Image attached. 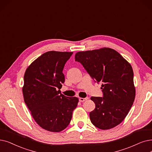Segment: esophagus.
<instances>
[{
    "label": "esophagus",
    "mask_w": 152,
    "mask_h": 152,
    "mask_svg": "<svg viewBox=\"0 0 152 152\" xmlns=\"http://www.w3.org/2000/svg\"><path fill=\"white\" fill-rule=\"evenodd\" d=\"M88 99V98H82V97H80V99H79V101H80V102H84L85 101H86Z\"/></svg>",
    "instance_id": "1"
}]
</instances>
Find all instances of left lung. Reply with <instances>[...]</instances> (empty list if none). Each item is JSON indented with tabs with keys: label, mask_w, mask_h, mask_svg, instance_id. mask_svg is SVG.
<instances>
[{
	"label": "left lung",
	"mask_w": 152,
	"mask_h": 152,
	"mask_svg": "<svg viewBox=\"0 0 152 152\" xmlns=\"http://www.w3.org/2000/svg\"><path fill=\"white\" fill-rule=\"evenodd\" d=\"M80 62L91 77L101 83L103 97H91L96 107L89 114L94 126L102 130L114 128L127 116L135 97L134 72L130 64L110 48L79 51Z\"/></svg>",
	"instance_id": "8db88e82"
}]
</instances>
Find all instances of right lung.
<instances>
[{"label": "right lung", "instance_id": "obj_1", "mask_svg": "<svg viewBox=\"0 0 152 152\" xmlns=\"http://www.w3.org/2000/svg\"><path fill=\"white\" fill-rule=\"evenodd\" d=\"M72 53L46 52L30 64L24 75V101L35 122L53 132L68 127L79 102L77 97L65 96L60 90L65 80L63 69Z\"/></svg>", "mask_w": 152, "mask_h": 152}]
</instances>
